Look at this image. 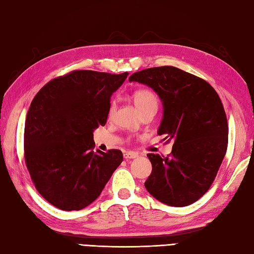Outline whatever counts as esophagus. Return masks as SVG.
I'll list each match as a JSON object with an SVG mask.
<instances>
[{
    "mask_svg": "<svg viewBox=\"0 0 254 254\" xmlns=\"http://www.w3.org/2000/svg\"><path fill=\"white\" fill-rule=\"evenodd\" d=\"M137 156H138V154L134 153V152H124V154H123V157L127 160H130L132 158H136Z\"/></svg>",
    "mask_w": 254,
    "mask_h": 254,
    "instance_id": "obj_1",
    "label": "esophagus"
}]
</instances>
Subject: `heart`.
I'll list each match as a JSON object with an SVG mask.
<instances>
[{
    "label": "heart",
    "instance_id": "obj_1",
    "mask_svg": "<svg viewBox=\"0 0 254 254\" xmlns=\"http://www.w3.org/2000/svg\"><path fill=\"white\" fill-rule=\"evenodd\" d=\"M133 100L134 104L137 107L139 112L147 109V108H156L157 109L159 100L158 96L155 94V91L148 88H139L133 93ZM116 108V102L111 101L110 107H109V115L115 111Z\"/></svg>",
    "mask_w": 254,
    "mask_h": 254
}]
</instances>
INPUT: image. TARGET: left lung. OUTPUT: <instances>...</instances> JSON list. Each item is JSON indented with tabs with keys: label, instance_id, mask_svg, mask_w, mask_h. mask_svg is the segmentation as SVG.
<instances>
[{
	"label": "left lung",
	"instance_id": "left-lung-1",
	"mask_svg": "<svg viewBox=\"0 0 254 254\" xmlns=\"http://www.w3.org/2000/svg\"><path fill=\"white\" fill-rule=\"evenodd\" d=\"M130 82L149 86L163 101L159 135L174 141L171 154H148L145 188L161 203L187 206L212 186L228 145V123L218 94L206 80L175 66L145 68Z\"/></svg>",
	"mask_w": 254,
	"mask_h": 254
}]
</instances>
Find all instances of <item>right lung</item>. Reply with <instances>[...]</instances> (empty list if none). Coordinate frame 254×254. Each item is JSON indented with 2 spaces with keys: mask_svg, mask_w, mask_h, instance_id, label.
<instances>
[{
  "mask_svg": "<svg viewBox=\"0 0 254 254\" xmlns=\"http://www.w3.org/2000/svg\"><path fill=\"white\" fill-rule=\"evenodd\" d=\"M128 75L76 69L38 91L27 112L25 163L48 202L79 210L100 195L123 160L122 152H94V130L104 127L111 95Z\"/></svg>",
  "mask_w": 254,
  "mask_h": 254,
  "instance_id": "obj_1",
  "label": "right lung"
}]
</instances>
